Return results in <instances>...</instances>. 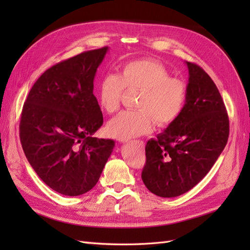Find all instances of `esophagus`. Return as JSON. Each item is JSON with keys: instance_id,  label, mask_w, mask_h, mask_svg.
Wrapping results in <instances>:
<instances>
[{"instance_id": "esophagus-1", "label": "esophagus", "mask_w": 250, "mask_h": 250, "mask_svg": "<svg viewBox=\"0 0 250 250\" xmlns=\"http://www.w3.org/2000/svg\"><path fill=\"white\" fill-rule=\"evenodd\" d=\"M138 143L140 144V145H141V146H143V142H142V141H138Z\"/></svg>"}]
</instances>
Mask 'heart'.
Segmentation results:
<instances>
[{
    "label": "heart",
    "instance_id": "1",
    "mask_svg": "<svg viewBox=\"0 0 250 250\" xmlns=\"http://www.w3.org/2000/svg\"><path fill=\"white\" fill-rule=\"evenodd\" d=\"M141 92L138 111H122L107 124L110 137L127 141L158 127H168L179 118L187 101V85L152 59H139L126 63L119 75L106 74L98 85L101 107L108 113L119 109L124 92Z\"/></svg>",
    "mask_w": 250,
    "mask_h": 250
}]
</instances>
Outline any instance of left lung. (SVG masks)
<instances>
[{
    "mask_svg": "<svg viewBox=\"0 0 250 250\" xmlns=\"http://www.w3.org/2000/svg\"><path fill=\"white\" fill-rule=\"evenodd\" d=\"M186 64L188 83L185 108L145 148L143 183L164 198L177 197L197 185L220 156L229 134L228 112L214 81L199 65Z\"/></svg>",
    "mask_w": 250,
    "mask_h": 250,
    "instance_id": "left-lung-1",
    "label": "left lung"
}]
</instances>
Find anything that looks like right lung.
Listing matches in <instances>:
<instances>
[{
	"mask_svg": "<svg viewBox=\"0 0 250 250\" xmlns=\"http://www.w3.org/2000/svg\"><path fill=\"white\" fill-rule=\"evenodd\" d=\"M108 47L53 65L34 83L22 107L20 138L29 164L52 190L82 195L96 186L115 147L94 138L103 115L94 79Z\"/></svg>",
	"mask_w": 250,
	"mask_h": 250,
	"instance_id": "add662e5",
	"label": "right lung"
}]
</instances>
